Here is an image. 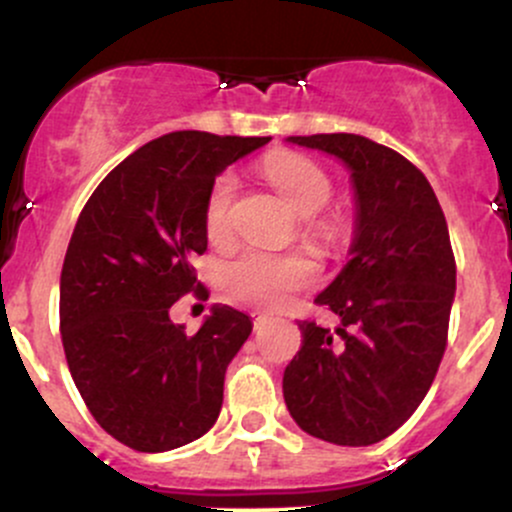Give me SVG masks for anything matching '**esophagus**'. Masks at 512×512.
I'll use <instances>...</instances> for the list:
<instances>
[{
    "instance_id": "34e87169",
    "label": "esophagus",
    "mask_w": 512,
    "mask_h": 512,
    "mask_svg": "<svg viewBox=\"0 0 512 512\" xmlns=\"http://www.w3.org/2000/svg\"><path fill=\"white\" fill-rule=\"evenodd\" d=\"M269 323V316H265V313H257L255 316V328H262V325Z\"/></svg>"
}]
</instances>
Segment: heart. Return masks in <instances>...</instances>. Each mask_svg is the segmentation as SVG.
Here are the masks:
<instances>
[{
	"label": "heart",
	"instance_id": "obj_1",
	"mask_svg": "<svg viewBox=\"0 0 512 512\" xmlns=\"http://www.w3.org/2000/svg\"><path fill=\"white\" fill-rule=\"evenodd\" d=\"M262 174L277 192L303 216L323 211L333 196V182L318 162L299 153H272L262 162ZM238 194L233 172H221L209 187L204 201V228L211 243H223L230 235V209ZM318 267L308 257L274 255V252L247 247L218 269V282L228 299L257 308L284 306L296 291L316 284Z\"/></svg>",
	"mask_w": 512,
	"mask_h": 512
}]
</instances>
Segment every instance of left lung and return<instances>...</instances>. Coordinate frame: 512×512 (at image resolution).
<instances>
[{"label":"left lung","mask_w":512,"mask_h":512,"mask_svg":"<svg viewBox=\"0 0 512 512\" xmlns=\"http://www.w3.org/2000/svg\"><path fill=\"white\" fill-rule=\"evenodd\" d=\"M352 172V260L318 294L340 328L299 320L301 350L284 372V401L318 440L367 447L415 413L447 347L457 262L445 213L425 174L396 150L355 133L291 136Z\"/></svg>","instance_id":"left-lung-1"}]
</instances>
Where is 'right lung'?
Returning a JSON list of instances; mask_svg holds the SVG:
<instances>
[{"label": "right lung", "instance_id": "right-lung-1", "mask_svg": "<svg viewBox=\"0 0 512 512\" xmlns=\"http://www.w3.org/2000/svg\"><path fill=\"white\" fill-rule=\"evenodd\" d=\"M269 138L174 131L101 179L67 245L60 335L77 391L111 437L167 452L216 423L223 379L250 318L216 306L194 335L170 320L184 294L206 299L192 260L206 252L204 201L228 165Z\"/></svg>", "mask_w": 512, "mask_h": 512}]
</instances>
